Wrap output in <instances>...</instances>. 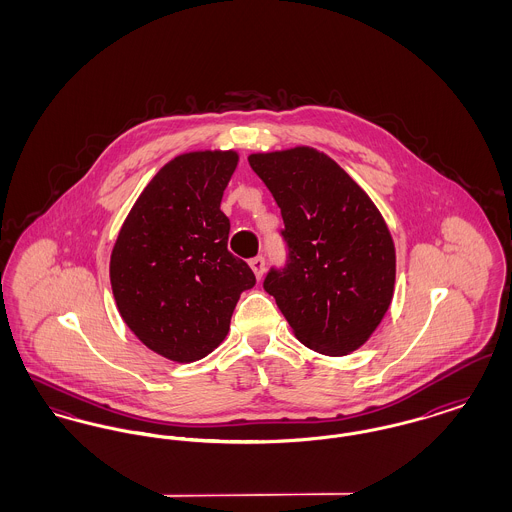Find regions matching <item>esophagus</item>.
Returning <instances> with one entry per match:
<instances>
[{
    "label": "esophagus",
    "instance_id": "34e87169",
    "mask_svg": "<svg viewBox=\"0 0 512 512\" xmlns=\"http://www.w3.org/2000/svg\"><path fill=\"white\" fill-rule=\"evenodd\" d=\"M249 267L253 270V274L257 276V280H261L263 274H265V259L263 257H255V259L249 261Z\"/></svg>",
    "mask_w": 512,
    "mask_h": 512
}]
</instances>
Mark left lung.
I'll return each mask as SVG.
<instances>
[{
  "instance_id": "left-lung-1",
  "label": "left lung",
  "mask_w": 512,
  "mask_h": 512,
  "mask_svg": "<svg viewBox=\"0 0 512 512\" xmlns=\"http://www.w3.org/2000/svg\"><path fill=\"white\" fill-rule=\"evenodd\" d=\"M251 169L274 195L290 263L265 290L295 338L328 357L363 347L386 317L395 288V244L365 190L315 147L257 151Z\"/></svg>"
}]
</instances>
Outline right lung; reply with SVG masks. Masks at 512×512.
<instances>
[{
    "mask_svg": "<svg viewBox=\"0 0 512 512\" xmlns=\"http://www.w3.org/2000/svg\"><path fill=\"white\" fill-rule=\"evenodd\" d=\"M234 149L180 153L149 180L122 222L109 278L117 309L153 353L194 363L215 351L255 274L228 251L222 194Z\"/></svg>",
    "mask_w": 512,
    "mask_h": 512,
    "instance_id": "add662e5",
    "label": "right lung"
}]
</instances>
